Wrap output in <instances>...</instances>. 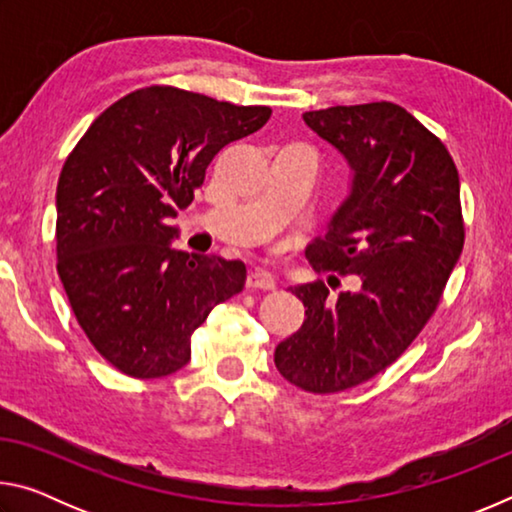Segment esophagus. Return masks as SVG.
Instances as JSON below:
<instances>
[{
  "mask_svg": "<svg viewBox=\"0 0 512 512\" xmlns=\"http://www.w3.org/2000/svg\"><path fill=\"white\" fill-rule=\"evenodd\" d=\"M248 289H259V291H273L275 289V277L268 271H253L246 280Z\"/></svg>",
  "mask_w": 512,
  "mask_h": 512,
  "instance_id": "esophagus-1",
  "label": "esophagus"
}]
</instances>
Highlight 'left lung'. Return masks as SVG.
I'll use <instances>...</instances> for the list:
<instances>
[{"instance_id":"8db88e82","label":"left lung","mask_w":512,"mask_h":512,"mask_svg":"<svg viewBox=\"0 0 512 512\" xmlns=\"http://www.w3.org/2000/svg\"><path fill=\"white\" fill-rule=\"evenodd\" d=\"M352 169L350 194L309 262L357 275L354 291L323 282L293 287L305 323L275 348V366L309 393H341L379 375L436 311L461 257L465 228L452 155L391 101L302 115Z\"/></svg>"}]
</instances>
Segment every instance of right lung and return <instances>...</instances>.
<instances>
[{
  "label": "right lung",
  "mask_w": 512,
  "mask_h": 512,
  "mask_svg": "<svg viewBox=\"0 0 512 512\" xmlns=\"http://www.w3.org/2000/svg\"><path fill=\"white\" fill-rule=\"evenodd\" d=\"M271 108L151 85L112 103L67 155L56 189L58 275L103 359L137 379L187 366L192 334L246 284L239 259L171 248L225 144L262 128Z\"/></svg>",
  "instance_id": "1"
}]
</instances>
